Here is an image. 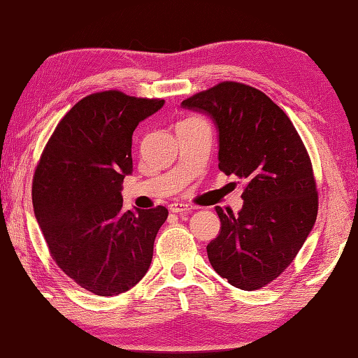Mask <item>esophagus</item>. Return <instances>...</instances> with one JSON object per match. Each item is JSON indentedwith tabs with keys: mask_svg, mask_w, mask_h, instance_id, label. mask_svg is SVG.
<instances>
[{
	"mask_svg": "<svg viewBox=\"0 0 358 358\" xmlns=\"http://www.w3.org/2000/svg\"><path fill=\"white\" fill-rule=\"evenodd\" d=\"M194 207L187 203H181V202H173L171 203V211L172 213H181V211H192Z\"/></svg>",
	"mask_w": 358,
	"mask_h": 358,
	"instance_id": "esophagus-1",
	"label": "esophagus"
}]
</instances>
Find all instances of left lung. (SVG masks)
<instances>
[{"label": "left lung", "mask_w": 358, "mask_h": 358, "mask_svg": "<svg viewBox=\"0 0 358 358\" xmlns=\"http://www.w3.org/2000/svg\"><path fill=\"white\" fill-rule=\"evenodd\" d=\"M181 106L215 120L220 171L248 180L238 215L216 207L221 229L207 246L210 264L235 287H265L294 262L317 217L305 143L282 108L250 85L221 82Z\"/></svg>", "instance_id": "obj_1"}]
</instances>
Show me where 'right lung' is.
Masks as SVG:
<instances>
[{
    "label": "right lung",
    "instance_id": "obj_1",
    "mask_svg": "<svg viewBox=\"0 0 358 358\" xmlns=\"http://www.w3.org/2000/svg\"><path fill=\"white\" fill-rule=\"evenodd\" d=\"M164 99L108 90L85 96L57 124L33 177V207L52 259L88 292L112 296L142 280L153 259L162 205L123 211L132 132Z\"/></svg>",
    "mask_w": 358,
    "mask_h": 358
}]
</instances>
